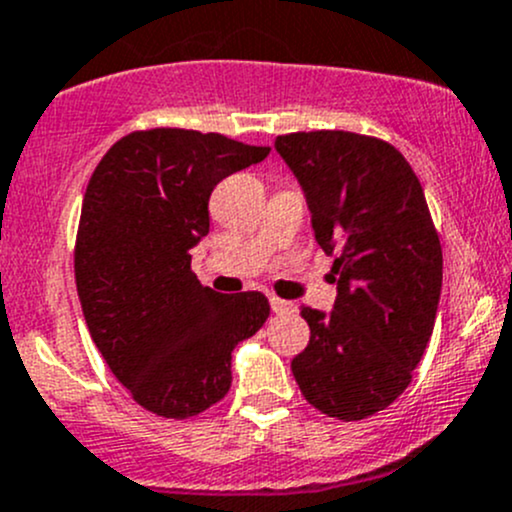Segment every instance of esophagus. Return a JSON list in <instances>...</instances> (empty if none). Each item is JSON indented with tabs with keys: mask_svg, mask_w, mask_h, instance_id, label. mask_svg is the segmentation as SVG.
<instances>
[{
	"mask_svg": "<svg viewBox=\"0 0 512 512\" xmlns=\"http://www.w3.org/2000/svg\"><path fill=\"white\" fill-rule=\"evenodd\" d=\"M270 304H272L274 314H287V311H297V306H294L292 301H284L279 297H270Z\"/></svg>",
	"mask_w": 512,
	"mask_h": 512,
	"instance_id": "esophagus-1",
	"label": "esophagus"
}]
</instances>
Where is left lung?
<instances>
[{
	"label": "left lung",
	"instance_id": "1",
	"mask_svg": "<svg viewBox=\"0 0 512 512\" xmlns=\"http://www.w3.org/2000/svg\"><path fill=\"white\" fill-rule=\"evenodd\" d=\"M316 242L333 257V311L304 306L309 346L292 360L309 405L358 422L410 385L434 331L441 245L422 184L383 139L343 129L282 134Z\"/></svg>",
	"mask_w": 512,
	"mask_h": 512
}]
</instances>
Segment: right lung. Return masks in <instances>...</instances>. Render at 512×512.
Here are the masks:
<instances>
[{
  "label": "right lung",
  "instance_id": "1",
  "mask_svg": "<svg viewBox=\"0 0 512 512\" xmlns=\"http://www.w3.org/2000/svg\"><path fill=\"white\" fill-rule=\"evenodd\" d=\"M267 154L215 132L157 127L112 144L90 176L75 240L85 324L134 402L159 417L223 400L233 348L270 316L265 294L228 297L191 272L213 188Z\"/></svg>",
  "mask_w": 512,
  "mask_h": 512
}]
</instances>
